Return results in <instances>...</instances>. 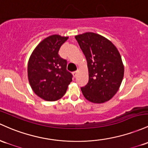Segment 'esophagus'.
Listing matches in <instances>:
<instances>
[{
  "mask_svg": "<svg viewBox=\"0 0 148 148\" xmlns=\"http://www.w3.org/2000/svg\"><path fill=\"white\" fill-rule=\"evenodd\" d=\"M72 74H73V76H74V77L76 78V77H77V74H78V71H74V72H73Z\"/></svg>",
  "mask_w": 148,
  "mask_h": 148,
  "instance_id": "1",
  "label": "esophagus"
}]
</instances>
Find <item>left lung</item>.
Instances as JSON below:
<instances>
[{
    "instance_id": "1",
    "label": "left lung",
    "mask_w": 148,
    "mask_h": 148,
    "mask_svg": "<svg viewBox=\"0 0 148 148\" xmlns=\"http://www.w3.org/2000/svg\"><path fill=\"white\" fill-rule=\"evenodd\" d=\"M87 60L88 83L81 88L88 101L100 104L112 98L119 90L124 66L116 47L105 37L86 32L75 36Z\"/></svg>"
}]
</instances>
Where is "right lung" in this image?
Here are the masks:
<instances>
[{"mask_svg": "<svg viewBox=\"0 0 148 148\" xmlns=\"http://www.w3.org/2000/svg\"><path fill=\"white\" fill-rule=\"evenodd\" d=\"M68 36H49L38 43L29 59L27 73L32 90L45 101H56L65 94L72 81L66 61L58 55Z\"/></svg>", "mask_w": 148, "mask_h": 148, "instance_id": "1", "label": "right lung"}]
</instances>
